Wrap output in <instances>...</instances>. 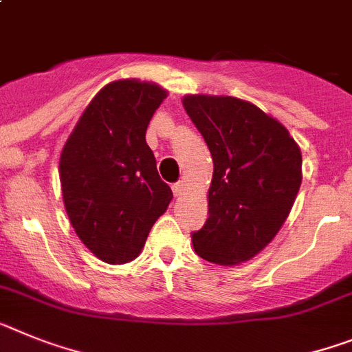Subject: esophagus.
<instances>
[{
	"instance_id": "1",
	"label": "esophagus",
	"mask_w": 352,
	"mask_h": 352,
	"mask_svg": "<svg viewBox=\"0 0 352 352\" xmlns=\"http://www.w3.org/2000/svg\"><path fill=\"white\" fill-rule=\"evenodd\" d=\"M173 192H174V196L179 197L185 194V183L183 182H178V183H174L173 185Z\"/></svg>"
}]
</instances>
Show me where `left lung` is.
<instances>
[{
    "mask_svg": "<svg viewBox=\"0 0 352 352\" xmlns=\"http://www.w3.org/2000/svg\"><path fill=\"white\" fill-rule=\"evenodd\" d=\"M182 103L213 160L210 215L192 233V245L217 265L249 262L292 210L302 182L301 149L278 119L244 99L188 94Z\"/></svg>",
    "mask_w": 352,
    "mask_h": 352,
    "instance_id": "8db88e82",
    "label": "left lung"
}]
</instances>
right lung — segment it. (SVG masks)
<instances>
[{
    "instance_id": "1",
    "label": "right lung",
    "mask_w": 352,
    "mask_h": 352,
    "mask_svg": "<svg viewBox=\"0 0 352 352\" xmlns=\"http://www.w3.org/2000/svg\"><path fill=\"white\" fill-rule=\"evenodd\" d=\"M167 90L135 78L92 98L60 153L67 217L89 251L110 265L139 256L173 190L156 170L147 124Z\"/></svg>"
}]
</instances>
